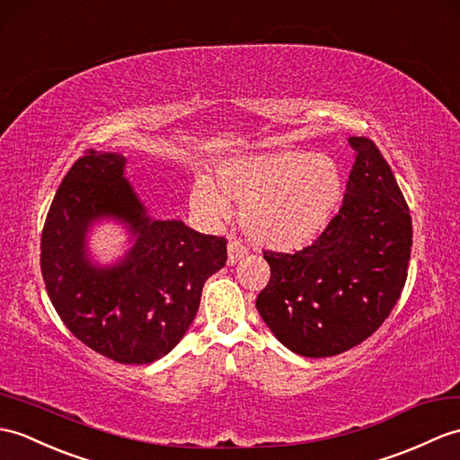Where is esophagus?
I'll return each instance as SVG.
<instances>
[{
	"mask_svg": "<svg viewBox=\"0 0 460 460\" xmlns=\"http://www.w3.org/2000/svg\"><path fill=\"white\" fill-rule=\"evenodd\" d=\"M244 254H247V249H244L239 241H231L227 244V262L229 264H234L239 259H243Z\"/></svg>",
	"mask_w": 460,
	"mask_h": 460,
	"instance_id": "34e87169",
	"label": "esophagus"
}]
</instances>
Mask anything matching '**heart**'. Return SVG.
I'll return each instance as SVG.
<instances>
[{
  "instance_id": "heart-1",
  "label": "heart",
  "mask_w": 460,
  "mask_h": 460,
  "mask_svg": "<svg viewBox=\"0 0 460 460\" xmlns=\"http://www.w3.org/2000/svg\"><path fill=\"white\" fill-rule=\"evenodd\" d=\"M217 184L199 178L191 208L206 223L229 216L227 199L241 204L244 233L262 247L294 251L322 233L343 194L333 158L302 151H279L233 158L217 168Z\"/></svg>"
}]
</instances>
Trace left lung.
<instances>
[{
  "label": "left lung",
  "instance_id": "obj_1",
  "mask_svg": "<svg viewBox=\"0 0 460 460\" xmlns=\"http://www.w3.org/2000/svg\"><path fill=\"white\" fill-rule=\"evenodd\" d=\"M349 145L357 158L327 229L297 252L262 251L270 280L256 309L284 347L309 358L335 357L367 341L408 279V201L375 141L350 137Z\"/></svg>",
  "mask_w": 460,
  "mask_h": 460
}]
</instances>
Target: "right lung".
<instances>
[{"label": "right lung", "instance_id": "right-lung-1", "mask_svg": "<svg viewBox=\"0 0 460 460\" xmlns=\"http://www.w3.org/2000/svg\"><path fill=\"white\" fill-rule=\"evenodd\" d=\"M125 156L93 148L62 178L40 234V272L62 323L119 365H146L172 350L198 314L201 290L227 262V241L181 221H151L123 178ZM130 223L136 247L113 270L83 256L89 223Z\"/></svg>", "mask_w": 460, "mask_h": 460}]
</instances>
